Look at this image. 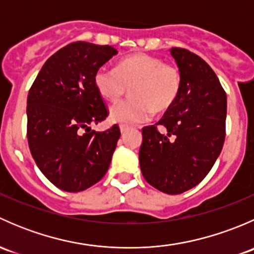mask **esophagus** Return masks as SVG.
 I'll list each match as a JSON object with an SVG mask.
<instances>
[{
  "label": "esophagus",
  "mask_w": 254,
  "mask_h": 254,
  "mask_svg": "<svg viewBox=\"0 0 254 254\" xmlns=\"http://www.w3.org/2000/svg\"><path fill=\"white\" fill-rule=\"evenodd\" d=\"M129 129L130 127H127V125H120V132H122V134H125Z\"/></svg>",
  "instance_id": "1"
}]
</instances>
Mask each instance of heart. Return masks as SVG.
<instances>
[{
    "instance_id": "1",
    "label": "heart",
    "mask_w": 254,
    "mask_h": 254,
    "mask_svg": "<svg viewBox=\"0 0 254 254\" xmlns=\"http://www.w3.org/2000/svg\"><path fill=\"white\" fill-rule=\"evenodd\" d=\"M94 87L107 101L114 102L130 86V98L111 107V119L132 125L150 119L176 102L182 87V76L176 66L148 54H132L122 59L115 68L99 67L93 77Z\"/></svg>"
}]
</instances>
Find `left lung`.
Instances as JSON below:
<instances>
[{"label": "left lung", "mask_w": 254, "mask_h": 254, "mask_svg": "<svg viewBox=\"0 0 254 254\" xmlns=\"http://www.w3.org/2000/svg\"><path fill=\"white\" fill-rule=\"evenodd\" d=\"M182 76L176 102L155 125L142 129L140 167L148 184L181 194L200 183L216 162L225 141L226 93L212 68L195 54L172 48Z\"/></svg>", "instance_id": "obj_1"}]
</instances>
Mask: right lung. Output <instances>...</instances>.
I'll list each match as a JSON object with an SVG mask.
<instances>
[{"mask_svg": "<svg viewBox=\"0 0 254 254\" xmlns=\"http://www.w3.org/2000/svg\"><path fill=\"white\" fill-rule=\"evenodd\" d=\"M117 54L109 45L71 43L45 61L28 93L30 153L43 175L65 191L89 188L111 165L119 127L96 132L89 125L108 117L93 77Z\"/></svg>", "mask_w": 254, "mask_h": 254, "instance_id": "1", "label": "right lung"}]
</instances>
